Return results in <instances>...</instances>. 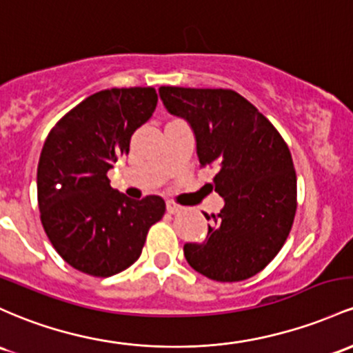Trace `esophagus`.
Here are the masks:
<instances>
[{"label":"esophagus","instance_id":"1","mask_svg":"<svg viewBox=\"0 0 353 353\" xmlns=\"http://www.w3.org/2000/svg\"><path fill=\"white\" fill-rule=\"evenodd\" d=\"M165 208H168V211L170 212V214H176V212H181L184 209V206L176 204L174 201H168V203H165Z\"/></svg>","mask_w":353,"mask_h":353}]
</instances>
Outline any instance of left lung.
I'll return each mask as SVG.
<instances>
[{
  "instance_id": "1",
  "label": "left lung",
  "mask_w": 353,
  "mask_h": 353,
  "mask_svg": "<svg viewBox=\"0 0 353 353\" xmlns=\"http://www.w3.org/2000/svg\"><path fill=\"white\" fill-rule=\"evenodd\" d=\"M159 97L169 114L191 125L201 165L219 169L211 188L224 206L203 243H185V259L216 281L254 276L281 250L295 218L296 174L288 145L234 90L161 87Z\"/></svg>"
}]
</instances>
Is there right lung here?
<instances>
[{"label": "right lung", "mask_w": 353, "mask_h": 353, "mask_svg": "<svg viewBox=\"0 0 353 353\" xmlns=\"http://www.w3.org/2000/svg\"><path fill=\"white\" fill-rule=\"evenodd\" d=\"M156 105L152 87L100 90L46 137L37 174L41 224L57 253L82 273L105 278L129 268L164 214L161 196L129 199L107 177Z\"/></svg>", "instance_id": "add662e5"}]
</instances>
